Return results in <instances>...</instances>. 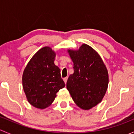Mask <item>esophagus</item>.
<instances>
[{"mask_svg":"<svg viewBox=\"0 0 134 134\" xmlns=\"http://www.w3.org/2000/svg\"><path fill=\"white\" fill-rule=\"evenodd\" d=\"M67 77H65V78H63V81H64V82H65V83L66 84V83H67Z\"/></svg>","mask_w":134,"mask_h":134,"instance_id":"obj_1","label":"esophagus"}]
</instances>
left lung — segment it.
Wrapping results in <instances>:
<instances>
[{"instance_id": "8db88e82", "label": "left lung", "mask_w": 134, "mask_h": 134, "mask_svg": "<svg viewBox=\"0 0 134 134\" xmlns=\"http://www.w3.org/2000/svg\"><path fill=\"white\" fill-rule=\"evenodd\" d=\"M73 62L67 89L76 104L88 110L102 101L109 83L108 70L98 52L87 44L78 50L67 51Z\"/></svg>"}]
</instances>
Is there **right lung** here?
I'll list each match as a JSON object with an SVG mask.
<instances>
[{"label": "right lung", "mask_w": 134, "mask_h": 134, "mask_svg": "<svg viewBox=\"0 0 134 134\" xmlns=\"http://www.w3.org/2000/svg\"><path fill=\"white\" fill-rule=\"evenodd\" d=\"M56 52L49 47L39 50L23 74V87L27 100L36 108L51 106L59 90L65 87L60 69L54 64Z\"/></svg>", "instance_id": "obj_1"}]
</instances>
